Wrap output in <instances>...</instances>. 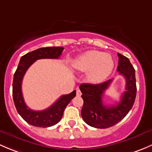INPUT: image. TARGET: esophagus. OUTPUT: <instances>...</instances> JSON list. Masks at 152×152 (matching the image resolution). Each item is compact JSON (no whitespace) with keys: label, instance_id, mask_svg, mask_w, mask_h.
I'll return each mask as SVG.
<instances>
[{"label":"esophagus","instance_id":"34e87169","mask_svg":"<svg viewBox=\"0 0 152 152\" xmlns=\"http://www.w3.org/2000/svg\"><path fill=\"white\" fill-rule=\"evenodd\" d=\"M76 94H77V96H79L82 95V93H81V91H80V89H77V90Z\"/></svg>","mask_w":152,"mask_h":152}]
</instances>
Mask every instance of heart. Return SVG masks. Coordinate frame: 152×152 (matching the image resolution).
<instances>
[{"mask_svg": "<svg viewBox=\"0 0 152 152\" xmlns=\"http://www.w3.org/2000/svg\"><path fill=\"white\" fill-rule=\"evenodd\" d=\"M73 66L78 71L88 72V80L96 84L105 80L111 74L114 62L108 53L88 50L78 56Z\"/></svg>", "mask_w": 152, "mask_h": 152, "instance_id": "b5f03b06", "label": "heart"}]
</instances>
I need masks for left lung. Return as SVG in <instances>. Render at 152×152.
Instances as JSON below:
<instances>
[{"label":"left lung","mask_w":152,"mask_h":152,"mask_svg":"<svg viewBox=\"0 0 152 152\" xmlns=\"http://www.w3.org/2000/svg\"><path fill=\"white\" fill-rule=\"evenodd\" d=\"M118 56L117 72L126 80V91L121 95L119 102L115 105L103 104L104 92L110 86L113 80L96 85L82 83L80 86L83 99L81 115L83 121L93 127L106 129L116 124L133 106L137 92L135 71L127 58L120 53H118Z\"/></svg>","instance_id":"left-lung-1"}]
</instances>
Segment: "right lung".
Listing matches in <instances>:
<instances>
[{
	"label": "right lung",
	"instance_id": "add662e5",
	"mask_svg": "<svg viewBox=\"0 0 152 152\" xmlns=\"http://www.w3.org/2000/svg\"><path fill=\"white\" fill-rule=\"evenodd\" d=\"M64 48L48 47L39 48L22 56L14 75L12 95L18 113L29 124L38 127H49L58 123L63 116L67 104L76 96V91L61 96L53 105L44 110L36 111L30 109L25 103L22 93V82L28 69L37 60L42 58H58Z\"/></svg>",
	"mask_w": 152,
	"mask_h": 152
}]
</instances>
